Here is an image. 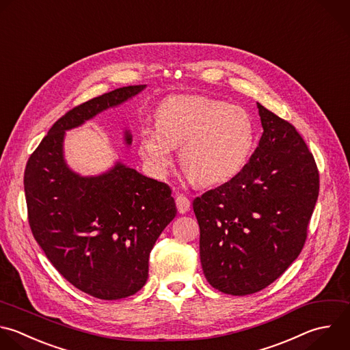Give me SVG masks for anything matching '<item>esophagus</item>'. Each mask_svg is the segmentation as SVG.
<instances>
[{
  "instance_id": "obj_1",
  "label": "esophagus",
  "mask_w": 350,
  "mask_h": 350,
  "mask_svg": "<svg viewBox=\"0 0 350 350\" xmlns=\"http://www.w3.org/2000/svg\"><path fill=\"white\" fill-rule=\"evenodd\" d=\"M175 201H176V208H178L179 213H186L190 209V200L186 196L178 194Z\"/></svg>"
}]
</instances>
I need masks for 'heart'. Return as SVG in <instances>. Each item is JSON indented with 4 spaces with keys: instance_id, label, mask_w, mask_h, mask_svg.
I'll list each match as a JSON object with an SVG mask.
<instances>
[{
    "instance_id": "heart-1",
    "label": "heart",
    "mask_w": 350,
    "mask_h": 350,
    "mask_svg": "<svg viewBox=\"0 0 350 350\" xmlns=\"http://www.w3.org/2000/svg\"><path fill=\"white\" fill-rule=\"evenodd\" d=\"M254 145V122L243 108L204 96L164 100L157 124H145L139 131V153L154 174L164 175L174 163V148H180L183 171L201 186L239 175Z\"/></svg>"
}]
</instances>
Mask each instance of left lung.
Returning a JSON list of instances; mask_svg holds the SVG:
<instances>
[{"label":"left lung","instance_id":"1","mask_svg":"<svg viewBox=\"0 0 350 350\" xmlns=\"http://www.w3.org/2000/svg\"><path fill=\"white\" fill-rule=\"evenodd\" d=\"M257 108L264 131L246 167L193 201L204 275L231 295L257 293L291 265L319 196V171L302 137Z\"/></svg>","mask_w":350,"mask_h":350}]
</instances>
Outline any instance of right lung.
<instances>
[{
    "mask_svg": "<svg viewBox=\"0 0 350 350\" xmlns=\"http://www.w3.org/2000/svg\"><path fill=\"white\" fill-rule=\"evenodd\" d=\"M145 88H120L68 111L52 126L25 170L36 241L71 284L100 299L126 298L144 287L149 254L175 217L176 205L167 183L122 163L98 176L72 172L64 161V134ZM124 139L131 144L129 131Z\"/></svg>",
    "mask_w": 350,
    "mask_h": 350,
    "instance_id": "right-lung-1",
    "label": "right lung"
}]
</instances>
